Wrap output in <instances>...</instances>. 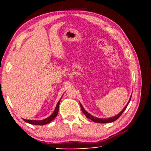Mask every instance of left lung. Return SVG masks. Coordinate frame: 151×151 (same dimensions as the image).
I'll use <instances>...</instances> for the list:
<instances>
[{
	"instance_id": "obj_1",
	"label": "left lung",
	"mask_w": 151,
	"mask_h": 151,
	"mask_svg": "<svg viewBox=\"0 0 151 151\" xmlns=\"http://www.w3.org/2000/svg\"><path fill=\"white\" fill-rule=\"evenodd\" d=\"M131 96H132V94H131ZM131 98H130L129 102H128V103H127V104H126V106L124 107V109H123V110L121 111L120 113H119V114H117V115H116L115 116L111 117V118H108V119H99V118H96V117H95V116H93L92 115H91V114L88 113V112L86 111H85V109L83 108L82 105H81V104H80V106H81V111H82V112H83V113H84V115L86 116V117L88 118V119H91V120H92L93 122H95V123H101V124H104V123H111V122H113V121H115L116 120H117V119L121 116V114H122L123 112H124V111L126 110V107H127L128 104H129L130 101H131Z\"/></svg>"
}]
</instances>
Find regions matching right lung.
Returning a JSON list of instances; mask_svg holds the SVG:
<instances>
[{
  "label": "right lung",
  "mask_w": 151,
  "mask_h": 151,
  "mask_svg": "<svg viewBox=\"0 0 151 151\" xmlns=\"http://www.w3.org/2000/svg\"><path fill=\"white\" fill-rule=\"evenodd\" d=\"M60 100L58 101V103L57 104L56 107H55V111L49 117L46 118L45 119H43V120H40V121H36V120H27V119H24V121L25 122L28 123V124H33V125H45V124H47L48 123H50V121H52L55 119V117L58 116V111H59V105H60Z\"/></svg>",
  "instance_id": "1"
}]
</instances>
